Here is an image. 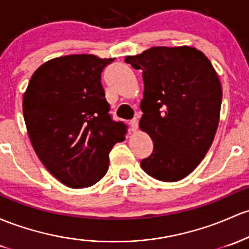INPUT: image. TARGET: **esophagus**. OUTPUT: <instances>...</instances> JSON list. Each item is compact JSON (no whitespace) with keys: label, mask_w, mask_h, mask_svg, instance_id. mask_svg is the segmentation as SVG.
Returning a JSON list of instances; mask_svg holds the SVG:
<instances>
[{"label":"esophagus","mask_w":249,"mask_h":249,"mask_svg":"<svg viewBox=\"0 0 249 249\" xmlns=\"http://www.w3.org/2000/svg\"><path fill=\"white\" fill-rule=\"evenodd\" d=\"M130 127L132 131L137 130V127H138V119L137 118H133L130 120Z\"/></svg>","instance_id":"34e87169"}]
</instances>
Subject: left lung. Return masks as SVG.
Listing matches in <instances>:
<instances>
[{
	"mask_svg": "<svg viewBox=\"0 0 249 249\" xmlns=\"http://www.w3.org/2000/svg\"><path fill=\"white\" fill-rule=\"evenodd\" d=\"M125 62L143 71L139 126L152 138L154 150L142 160V169L160 181H179L195 170L214 141L222 102L216 72L189 46L152 47Z\"/></svg>",
	"mask_w": 249,
	"mask_h": 249,
	"instance_id": "left-lung-1",
	"label": "left lung"
}]
</instances>
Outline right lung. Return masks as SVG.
<instances>
[{
    "label": "right lung",
    "instance_id": "add662e5",
    "mask_svg": "<svg viewBox=\"0 0 249 249\" xmlns=\"http://www.w3.org/2000/svg\"><path fill=\"white\" fill-rule=\"evenodd\" d=\"M113 59L89 54L61 56L34 72L23 95V117L43 165L71 188L105 176L108 154L127 126L112 119L102 72Z\"/></svg>",
    "mask_w": 249,
    "mask_h": 249
}]
</instances>
